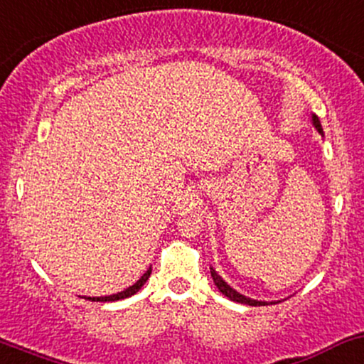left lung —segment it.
<instances>
[{"label": "left lung", "mask_w": 364, "mask_h": 364, "mask_svg": "<svg viewBox=\"0 0 364 364\" xmlns=\"http://www.w3.org/2000/svg\"><path fill=\"white\" fill-rule=\"evenodd\" d=\"M311 121H313V126L316 127L318 133L323 134V127H321V122H319L318 115H314V114L311 115ZM210 277H213L214 285L218 287L219 292H221L223 295H226V297L230 299V301H233V302H240V304H249V306H267V304H277V302H279V301H271V302L255 301V299H250V297H247V295L237 292V290H235L233 287L228 285L225 279L219 277L218 271H215L213 266H210Z\"/></svg>", "instance_id": "8db88e82"}]
</instances>
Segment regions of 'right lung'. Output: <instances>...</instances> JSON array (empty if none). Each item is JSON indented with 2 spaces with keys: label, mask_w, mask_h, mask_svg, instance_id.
<instances>
[{
  "label": "right lung",
  "mask_w": 364,
  "mask_h": 364,
  "mask_svg": "<svg viewBox=\"0 0 364 364\" xmlns=\"http://www.w3.org/2000/svg\"><path fill=\"white\" fill-rule=\"evenodd\" d=\"M150 273H151V267H149V269H146V273L143 274V277L139 278L138 282L134 283V285L127 287V289L122 290V292H117V294H114V295H105V297H86V295H85V299H86V301H93V302H112V301H121V299L131 297V295L136 294L138 290L141 289L143 285H145L146 279L150 278Z\"/></svg>",
  "instance_id": "right-lung-1"
}]
</instances>
